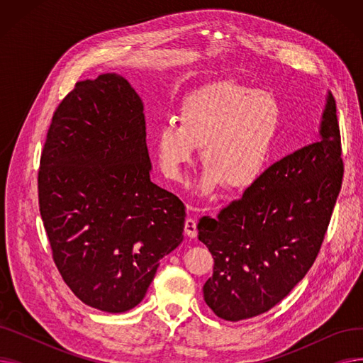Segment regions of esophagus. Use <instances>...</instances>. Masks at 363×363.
I'll return each instance as SVG.
<instances>
[{
    "instance_id": "esophagus-1",
    "label": "esophagus",
    "mask_w": 363,
    "mask_h": 363,
    "mask_svg": "<svg viewBox=\"0 0 363 363\" xmlns=\"http://www.w3.org/2000/svg\"><path fill=\"white\" fill-rule=\"evenodd\" d=\"M185 234L189 238L197 237V222L194 218H186L185 219Z\"/></svg>"
}]
</instances>
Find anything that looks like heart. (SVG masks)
I'll return each instance as SVG.
<instances>
[{
	"label": "heart",
	"instance_id": "1",
	"mask_svg": "<svg viewBox=\"0 0 363 363\" xmlns=\"http://www.w3.org/2000/svg\"><path fill=\"white\" fill-rule=\"evenodd\" d=\"M282 122V106L264 89L218 81L194 89L179 108V122L162 125L155 137L160 169L182 181L196 160L206 169L197 189L208 196L225 184L234 189L255 185L269 166Z\"/></svg>",
	"mask_w": 363,
	"mask_h": 363
}]
</instances>
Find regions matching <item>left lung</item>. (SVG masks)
<instances>
[{
  "mask_svg": "<svg viewBox=\"0 0 363 363\" xmlns=\"http://www.w3.org/2000/svg\"><path fill=\"white\" fill-rule=\"evenodd\" d=\"M319 137L269 166L216 219L200 220L199 240L215 260L204 301L219 318L237 322L268 312L312 268L345 172L331 92Z\"/></svg>",
  "mask_w": 363,
  "mask_h": 363,
  "instance_id": "left-lung-1",
  "label": "left lung"
}]
</instances>
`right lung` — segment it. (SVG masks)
<instances>
[{"mask_svg": "<svg viewBox=\"0 0 363 363\" xmlns=\"http://www.w3.org/2000/svg\"><path fill=\"white\" fill-rule=\"evenodd\" d=\"M150 172L135 89L116 73L76 84L52 114L38 197L57 269L91 308H135L184 240L185 206Z\"/></svg>", "mask_w": 363, "mask_h": 363, "instance_id": "obj_1", "label": "right lung"}]
</instances>
